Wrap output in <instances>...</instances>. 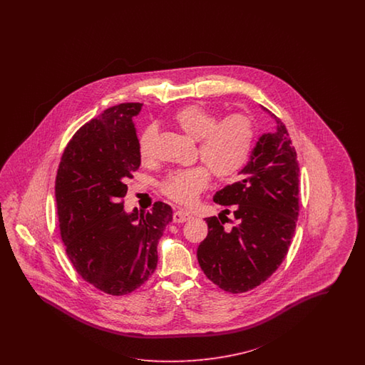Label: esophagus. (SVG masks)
<instances>
[{"instance_id":"obj_1","label":"esophagus","mask_w":365,"mask_h":365,"mask_svg":"<svg viewBox=\"0 0 365 365\" xmlns=\"http://www.w3.org/2000/svg\"><path fill=\"white\" fill-rule=\"evenodd\" d=\"M191 218V214L186 210H178L174 212V217L173 220L175 223H183V222L187 221Z\"/></svg>"}]
</instances>
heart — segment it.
I'll use <instances>...</instances> for the list:
<instances>
[{
  "mask_svg": "<svg viewBox=\"0 0 365 365\" xmlns=\"http://www.w3.org/2000/svg\"><path fill=\"white\" fill-rule=\"evenodd\" d=\"M211 110L199 106H187L174 116L179 130L198 140L200 160L217 178L232 177L247 162L253 142L255 127L249 116L230 113L220 120ZM154 131L145 130L139 139V155L145 162L151 156ZM210 173L205 166L173 171L163 182V192L178 203L195 202L199 192L207 187Z\"/></svg>",
  "mask_w": 365,
  "mask_h": 365,
  "instance_id": "obj_1",
  "label": "heart"
}]
</instances>
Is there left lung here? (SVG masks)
<instances>
[{
  "mask_svg": "<svg viewBox=\"0 0 365 365\" xmlns=\"http://www.w3.org/2000/svg\"><path fill=\"white\" fill-rule=\"evenodd\" d=\"M264 108V107H262ZM276 131L264 133L240 180L215 192L214 202L234 209L235 225L206 218L209 232L197 250L203 273L215 285L243 293L265 282L287 255L299 217L297 154L285 124L274 113Z\"/></svg>",
  "mask_w": 365,
  "mask_h": 365,
  "instance_id": "left-lung-1",
  "label": "left lung"
}]
</instances>
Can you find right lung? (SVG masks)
<instances>
[{"instance_id": "obj_1", "label": "right lung", "mask_w": 365, "mask_h": 365, "mask_svg": "<svg viewBox=\"0 0 365 365\" xmlns=\"http://www.w3.org/2000/svg\"><path fill=\"white\" fill-rule=\"evenodd\" d=\"M140 103H123L84 124L64 150L56 177L61 240L78 276L123 296L143 285L158 264L156 246L173 209L124 210L125 180L140 166L133 116Z\"/></svg>"}]
</instances>
